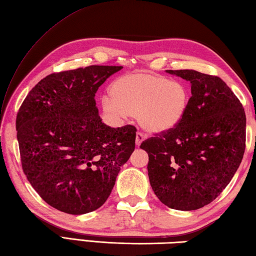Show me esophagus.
I'll use <instances>...</instances> for the list:
<instances>
[{
    "label": "esophagus",
    "mask_w": 256,
    "mask_h": 256,
    "mask_svg": "<svg viewBox=\"0 0 256 256\" xmlns=\"http://www.w3.org/2000/svg\"><path fill=\"white\" fill-rule=\"evenodd\" d=\"M146 138H147L146 134H144L142 132H137V134H136V144L137 146H139V144H140Z\"/></svg>",
    "instance_id": "34e87169"
}]
</instances>
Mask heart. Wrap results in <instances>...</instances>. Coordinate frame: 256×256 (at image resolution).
I'll list each match as a JSON object with an SVG mask.
<instances>
[{"mask_svg":"<svg viewBox=\"0 0 256 256\" xmlns=\"http://www.w3.org/2000/svg\"><path fill=\"white\" fill-rule=\"evenodd\" d=\"M102 98L104 112L114 117L136 116L149 132L175 128L186 114L190 92L184 81L165 76L134 72L119 76Z\"/></svg>","mask_w":256,"mask_h":256,"instance_id":"b5f03b06","label":"heart"}]
</instances>
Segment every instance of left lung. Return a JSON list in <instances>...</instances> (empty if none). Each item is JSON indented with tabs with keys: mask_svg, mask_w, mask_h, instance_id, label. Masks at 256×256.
<instances>
[{
	"mask_svg": "<svg viewBox=\"0 0 256 256\" xmlns=\"http://www.w3.org/2000/svg\"><path fill=\"white\" fill-rule=\"evenodd\" d=\"M192 84L182 122L144 140L154 192L172 210L208 205L230 184L245 152L246 117L242 104L218 76L167 70Z\"/></svg>",
	"mask_w": 256,
	"mask_h": 256,
	"instance_id": "1",
	"label": "left lung"
}]
</instances>
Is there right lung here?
<instances>
[{
  "label": "right lung",
  "mask_w": 256,
  "mask_h": 256,
  "mask_svg": "<svg viewBox=\"0 0 256 256\" xmlns=\"http://www.w3.org/2000/svg\"><path fill=\"white\" fill-rule=\"evenodd\" d=\"M122 66L54 72L32 88L16 116L23 172L41 198L66 214L102 206L134 149L137 129L101 122L94 96Z\"/></svg>",
  "instance_id": "1"
}]
</instances>
